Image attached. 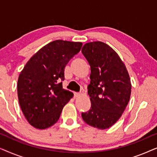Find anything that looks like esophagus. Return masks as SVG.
<instances>
[{
  "instance_id": "34e87169",
  "label": "esophagus",
  "mask_w": 157,
  "mask_h": 157,
  "mask_svg": "<svg viewBox=\"0 0 157 157\" xmlns=\"http://www.w3.org/2000/svg\"><path fill=\"white\" fill-rule=\"evenodd\" d=\"M81 96V94L80 93H74V97L75 98H77V97H79V96Z\"/></svg>"
}]
</instances>
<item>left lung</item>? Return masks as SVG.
I'll use <instances>...</instances> for the list:
<instances>
[{"label": "left lung", "mask_w": 157, "mask_h": 157, "mask_svg": "<svg viewBox=\"0 0 157 157\" xmlns=\"http://www.w3.org/2000/svg\"><path fill=\"white\" fill-rule=\"evenodd\" d=\"M81 52L91 66L88 94L91 103L81 117L89 125L106 129L120 119L129 101V75L119 56L106 44L87 43Z\"/></svg>", "instance_id": "1"}]
</instances>
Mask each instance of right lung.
<instances>
[{"mask_svg":"<svg viewBox=\"0 0 157 157\" xmlns=\"http://www.w3.org/2000/svg\"><path fill=\"white\" fill-rule=\"evenodd\" d=\"M82 43L56 40L32 56L19 74L18 97L25 119L32 126L45 129L59 120L74 94L63 89L64 69L80 51Z\"/></svg>","mask_w":157,"mask_h":157,"instance_id":"add662e5","label":"right lung"}]
</instances>
